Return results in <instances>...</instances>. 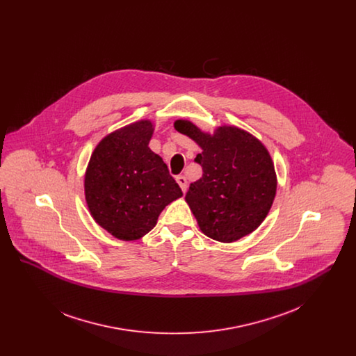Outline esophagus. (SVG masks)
I'll return each mask as SVG.
<instances>
[{
	"label": "esophagus",
	"mask_w": 356,
	"mask_h": 356,
	"mask_svg": "<svg viewBox=\"0 0 356 356\" xmlns=\"http://www.w3.org/2000/svg\"><path fill=\"white\" fill-rule=\"evenodd\" d=\"M176 181H177V184L180 186V188H181V191L186 193V188H188V181H186V176H183V175L177 176V177H176Z\"/></svg>",
	"instance_id": "1"
}]
</instances>
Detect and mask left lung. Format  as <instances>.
I'll return each mask as SVG.
<instances>
[{"instance_id": "1", "label": "left lung", "mask_w": 356, "mask_h": 356, "mask_svg": "<svg viewBox=\"0 0 356 356\" xmlns=\"http://www.w3.org/2000/svg\"><path fill=\"white\" fill-rule=\"evenodd\" d=\"M175 129L203 149L195 159L203 176L189 186L186 200L204 235L232 243L254 232L276 195V173L266 147L236 127L224 125L209 135L177 120Z\"/></svg>"}]
</instances>
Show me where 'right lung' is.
Segmentation results:
<instances>
[{
    "label": "right lung",
    "instance_id": "obj_1",
    "mask_svg": "<svg viewBox=\"0 0 356 356\" xmlns=\"http://www.w3.org/2000/svg\"><path fill=\"white\" fill-rule=\"evenodd\" d=\"M151 121L143 120L104 137L85 173V199L99 225L120 240H136L156 225L161 211L183 192L148 144Z\"/></svg>",
    "mask_w": 356,
    "mask_h": 356
}]
</instances>
